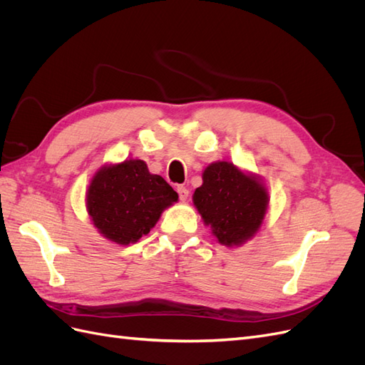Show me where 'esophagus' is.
<instances>
[{"label":"esophagus","mask_w":365,"mask_h":365,"mask_svg":"<svg viewBox=\"0 0 365 365\" xmlns=\"http://www.w3.org/2000/svg\"><path fill=\"white\" fill-rule=\"evenodd\" d=\"M176 192H178V195H180V200H181V201H187V197H189V190H187L185 187L180 185L178 189H176Z\"/></svg>","instance_id":"obj_1"}]
</instances>
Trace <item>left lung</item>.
I'll list each match as a JSON object with an SVG mask.
<instances>
[{
	"label": "left lung",
	"instance_id": "8db88e82",
	"mask_svg": "<svg viewBox=\"0 0 365 365\" xmlns=\"http://www.w3.org/2000/svg\"><path fill=\"white\" fill-rule=\"evenodd\" d=\"M193 205L219 244L233 248L251 240L263 227L269 192L259 175L230 161H215L202 172Z\"/></svg>",
	"mask_w": 365,
	"mask_h": 365
}]
</instances>
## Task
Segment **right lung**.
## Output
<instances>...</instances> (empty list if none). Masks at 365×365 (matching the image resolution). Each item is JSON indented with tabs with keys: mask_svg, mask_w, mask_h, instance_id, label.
Segmentation results:
<instances>
[{
	"mask_svg": "<svg viewBox=\"0 0 365 365\" xmlns=\"http://www.w3.org/2000/svg\"><path fill=\"white\" fill-rule=\"evenodd\" d=\"M175 202L178 193L137 158L102 165L91 178L85 197L93 225L117 245L135 244L149 235L161 213Z\"/></svg>",
	"mask_w": 365,
	"mask_h": 365,
	"instance_id": "1",
	"label": "right lung"
}]
</instances>
